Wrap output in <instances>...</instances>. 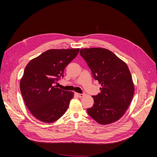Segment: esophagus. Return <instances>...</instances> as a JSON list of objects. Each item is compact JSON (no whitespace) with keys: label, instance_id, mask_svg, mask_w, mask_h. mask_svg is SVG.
Here are the masks:
<instances>
[{"label":"esophagus","instance_id":"esophagus-1","mask_svg":"<svg viewBox=\"0 0 157 157\" xmlns=\"http://www.w3.org/2000/svg\"><path fill=\"white\" fill-rule=\"evenodd\" d=\"M75 94L77 95V96L78 97H79V98H82V97H83V96H84V94H78V93H75Z\"/></svg>","mask_w":157,"mask_h":157}]
</instances>
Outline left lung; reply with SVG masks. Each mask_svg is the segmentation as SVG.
Instances as JSON below:
<instances>
[{
  "label": "left lung",
  "mask_w": 157,
  "mask_h": 157,
  "mask_svg": "<svg viewBox=\"0 0 157 157\" xmlns=\"http://www.w3.org/2000/svg\"><path fill=\"white\" fill-rule=\"evenodd\" d=\"M80 54L86 61L93 78L101 84V92L92 96L94 103L88 115L100 124L116 122L123 116L134 93V83L127 65L110 50L84 48Z\"/></svg>",
  "instance_id": "1"
}]
</instances>
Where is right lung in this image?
<instances>
[{"label":"right lung","mask_w":157,"mask_h":157,"mask_svg":"<svg viewBox=\"0 0 157 157\" xmlns=\"http://www.w3.org/2000/svg\"><path fill=\"white\" fill-rule=\"evenodd\" d=\"M79 52L76 49H51L31 60L20 81V91L25 105L38 120L51 123L67 110L73 92L57 88L64 69Z\"/></svg>","instance_id":"add662e5"}]
</instances>
